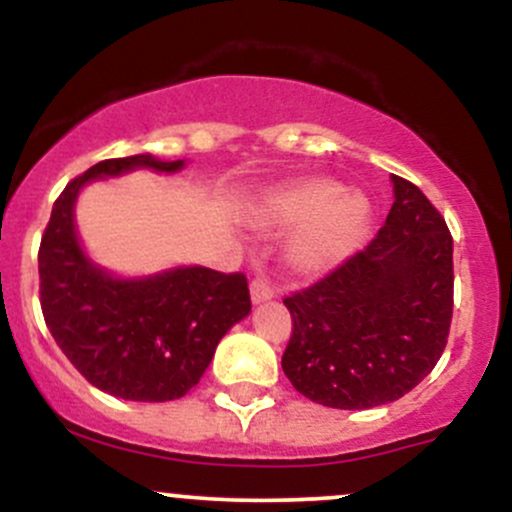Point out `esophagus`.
<instances>
[{
    "label": "esophagus",
    "instance_id": "esophagus-1",
    "mask_svg": "<svg viewBox=\"0 0 512 512\" xmlns=\"http://www.w3.org/2000/svg\"><path fill=\"white\" fill-rule=\"evenodd\" d=\"M250 298H252V303H255V305L267 303V301H272V298H274V289L264 279H252Z\"/></svg>",
    "mask_w": 512,
    "mask_h": 512
}]
</instances>
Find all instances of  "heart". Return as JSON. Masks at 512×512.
<instances>
[{
    "mask_svg": "<svg viewBox=\"0 0 512 512\" xmlns=\"http://www.w3.org/2000/svg\"><path fill=\"white\" fill-rule=\"evenodd\" d=\"M260 228H291L286 262L301 276H322L337 269L358 250L368 231L366 197L349 192L342 182L310 178L276 187L252 209Z\"/></svg>",
    "mask_w": 512,
    "mask_h": 512,
    "instance_id": "obj_1",
    "label": "heart"
}]
</instances>
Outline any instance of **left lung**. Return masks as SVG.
<instances>
[{"label": "left lung", "mask_w": 512, "mask_h": 512, "mask_svg": "<svg viewBox=\"0 0 512 512\" xmlns=\"http://www.w3.org/2000/svg\"><path fill=\"white\" fill-rule=\"evenodd\" d=\"M385 226L342 267L284 301L293 334L281 368L303 397L373 409L436 368L452 320V236L424 192L392 175Z\"/></svg>", "instance_id": "1"}]
</instances>
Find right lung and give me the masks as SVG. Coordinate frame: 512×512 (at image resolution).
Masks as SVG:
<instances>
[{"label": "right lung", "mask_w": 512, "mask_h": 512, "mask_svg": "<svg viewBox=\"0 0 512 512\" xmlns=\"http://www.w3.org/2000/svg\"><path fill=\"white\" fill-rule=\"evenodd\" d=\"M185 161L151 154L108 158L69 182L52 207L38 252L45 325L91 385L129 402H170L192 390L223 334L250 315L243 274L190 264L117 276L86 255L76 199L93 180L132 170L178 173Z\"/></svg>", "instance_id": "add662e5"}]
</instances>
